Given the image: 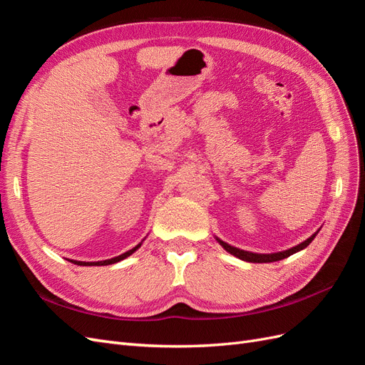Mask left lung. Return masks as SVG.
<instances>
[{
  "mask_svg": "<svg viewBox=\"0 0 365 365\" xmlns=\"http://www.w3.org/2000/svg\"><path fill=\"white\" fill-rule=\"evenodd\" d=\"M319 230H322V228H319ZM319 230H318V231H319ZM318 231H317L315 235H312L311 237H309V239H306L304 242H302L300 245L292 247V248L286 250V251H280V252H272V254H257V252H250V251H244V250H239V248H236V247H231V245H228L227 242L220 240V239H219V237H216V236H215V239L219 242V245L222 247V248H224L227 252L233 254L235 257H237V259H240V260L251 262V263H271V262H277V260H282V259L289 257L291 254H294V252H298V251L304 250L306 247H309V244H311V242L315 239V236L318 235Z\"/></svg>",
  "mask_w": 365,
  "mask_h": 365,
  "instance_id": "obj_1",
  "label": "left lung"
}]
</instances>
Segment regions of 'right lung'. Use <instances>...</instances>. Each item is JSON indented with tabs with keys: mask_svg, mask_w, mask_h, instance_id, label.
I'll use <instances>...</instances> for the list:
<instances>
[{
	"mask_svg": "<svg viewBox=\"0 0 365 365\" xmlns=\"http://www.w3.org/2000/svg\"><path fill=\"white\" fill-rule=\"evenodd\" d=\"M146 239V237H145ZM143 239V240H145ZM143 240L140 242V244L137 245V247H134L132 250H129V251H126V252H123V254H120V256H117V257H113V259H108V260H101V262H79V260H70V259H67V260H70L71 263H76V264H83V267H103V264H113V263H117V262H120V260H123V259H126V257H129L132 252H135L140 247H141V244H143Z\"/></svg>",
	"mask_w": 365,
	"mask_h": 365,
	"instance_id": "1",
	"label": "right lung"
}]
</instances>
